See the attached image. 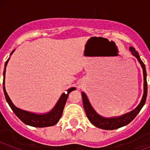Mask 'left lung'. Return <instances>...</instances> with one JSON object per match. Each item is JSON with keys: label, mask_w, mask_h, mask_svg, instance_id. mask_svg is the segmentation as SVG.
Segmentation results:
<instances>
[{"label": "left lung", "mask_w": 150, "mask_h": 150, "mask_svg": "<svg viewBox=\"0 0 150 150\" xmlns=\"http://www.w3.org/2000/svg\"><path fill=\"white\" fill-rule=\"evenodd\" d=\"M129 50L131 51L132 55L137 58V61L140 64V65L143 68V73H144V95H143L141 101L134 110L128 112V113H125V114L118 116V117L105 118L97 113L96 111L93 109V107H91L86 95L84 92H82L83 107H84L87 117H88V120L91 122V124L94 125L97 128L104 130H114L116 129V128H120L121 127L125 126V125H127L136 117V116L138 114L140 110L142 109V107L145 104L146 100V95H147V82H146V71L145 64L141 61L139 53L137 52V51L135 50L134 47L130 46Z\"/></svg>", "instance_id": "obj_1"}]
</instances>
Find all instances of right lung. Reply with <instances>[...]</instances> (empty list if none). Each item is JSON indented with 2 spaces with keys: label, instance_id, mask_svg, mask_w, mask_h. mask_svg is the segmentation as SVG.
I'll return each instance as SVG.
<instances>
[{
  "label": "right lung",
  "instance_id": "obj_1",
  "mask_svg": "<svg viewBox=\"0 0 150 150\" xmlns=\"http://www.w3.org/2000/svg\"><path fill=\"white\" fill-rule=\"evenodd\" d=\"M15 51V50H13L10 53V55L13 53V52ZM10 58L8 59L5 63L4 66V81H3V85H4V92L5 98H6V102L8 104L10 105V108L14 112L17 117L22 122H23L25 124L30 125V126L33 127H38V128H43V127H49L52 126L54 125L57 124L58 122L59 121L60 118L62 116V112L64 110V107L66 104L67 99L68 98V95L70 92L76 89V88H69L67 89V93H63L58 100L57 104L54 107V108L50 112H48L47 113H44V114H36V113H33V112H28V111L23 110H21L18 107H16L14 104H13L12 100H10V97L8 96L7 93H6V89H5V73H6V67L7 64L8 62L10 60Z\"/></svg>",
  "mask_w": 150,
  "mask_h": 150
}]
</instances>
